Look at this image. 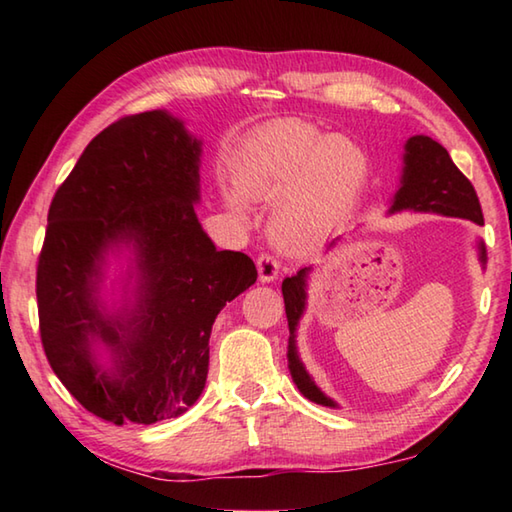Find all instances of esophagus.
I'll list each match as a JSON object with an SVG mask.
<instances>
[{
  "label": "esophagus",
  "mask_w": 512,
  "mask_h": 512,
  "mask_svg": "<svg viewBox=\"0 0 512 512\" xmlns=\"http://www.w3.org/2000/svg\"><path fill=\"white\" fill-rule=\"evenodd\" d=\"M257 270H259V279L268 284V281H275L279 275V262L275 255L270 253H262L257 257Z\"/></svg>",
  "instance_id": "34e87169"
}]
</instances>
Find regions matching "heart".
I'll return each instance as SVG.
<instances>
[{
    "mask_svg": "<svg viewBox=\"0 0 512 512\" xmlns=\"http://www.w3.org/2000/svg\"><path fill=\"white\" fill-rule=\"evenodd\" d=\"M367 180V156L354 140L284 121L266 127L237 151L226 204L248 220L246 200L270 203L268 231L281 248L312 244L352 209Z\"/></svg>",
    "mask_w": 512,
    "mask_h": 512,
    "instance_id": "heart-1",
    "label": "heart"
}]
</instances>
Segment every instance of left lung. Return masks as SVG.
<instances>
[{"instance_id": "8db88e82", "label": "left lung", "mask_w": 512, "mask_h": 512, "mask_svg": "<svg viewBox=\"0 0 512 512\" xmlns=\"http://www.w3.org/2000/svg\"><path fill=\"white\" fill-rule=\"evenodd\" d=\"M405 167H402L400 189L394 195L389 213L396 211H420V213H440L449 217H464L475 224H484L482 206L469 178L455 167L449 151L429 136H411L405 145ZM334 246V242L330 244ZM480 262H486V248L480 242ZM308 268H301L295 277H286L281 284L288 317V367L292 380L308 400L323 407H336V402L328 398L314 385V380L303 367L297 354V325L303 310H306V279Z\"/></svg>"}]
</instances>
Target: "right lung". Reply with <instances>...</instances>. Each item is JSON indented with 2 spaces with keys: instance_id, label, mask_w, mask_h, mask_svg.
I'll return each mask as SVG.
<instances>
[{
  "instance_id": "add662e5",
  "label": "right lung",
  "mask_w": 512,
  "mask_h": 512,
  "mask_svg": "<svg viewBox=\"0 0 512 512\" xmlns=\"http://www.w3.org/2000/svg\"><path fill=\"white\" fill-rule=\"evenodd\" d=\"M200 140L154 110L118 118L85 147L48 211L37 264L43 352L65 389L114 424H154L200 398L213 321L257 281L253 259L217 250L195 215ZM135 250V303L107 315L104 255ZM113 367L95 365L93 345Z\"/></svg>"
}]
</instances>
